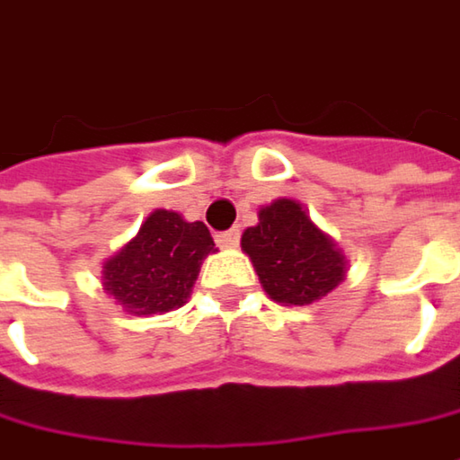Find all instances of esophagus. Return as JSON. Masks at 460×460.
I'll return each mask as SVG.
<instances>
[{"instance_id": "esophagus-1", "label": "esophagus", "mask_w": 460, "mask_h": 460, "mask_svg": "<svg viewBox=\"0 0 460 460\" xmlns=\"http://www.w3.org/2000/svg\"><path fill=\"white\" fill-rule=\"evenodd\" d=\"M216 242H218V247H224V250H234V247L239 244V229H231V231H224V234H218V236H216Z\"/></svg>"}]
</instances>
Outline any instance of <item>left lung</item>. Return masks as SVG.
<instances>
[{
    "instance_id": "obj_1",
    "label": "left lung",
    "mask_w": 460,
    "mask_h": 460,
    "mask_svg": "<svg viewBox=\"0 0 460 460\" xmlns=\"http://www.w3.org/2000/svg\"><path fill=\"white\" fill-rule=\"evenodd\" d=\"M265 294L284 307H307L328 296L349 270L338 242L320 229L294 198L257 210V224L242 234Z\"/></svg>"
}]
</instances>
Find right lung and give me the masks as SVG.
Returning <instances> with one entry per match:
<instances>
[{"instance_id": "right-lung-1", "label": "right lung", "mask_w": 460, "mask_h": 460, "mask_svg": "<svg viewBox=\"0 0 460 460\" xmlns=\"http://www.w3.org/2000/svg\"><path fill=\"white\" fill-rule=\"evenodd\" d=\"M213 252L218 250L203 221L155 208L140 231L103 260L101 284L127 314H164L190 299L200 265Z\"/></svg>"}]
</instances>
